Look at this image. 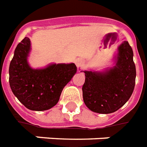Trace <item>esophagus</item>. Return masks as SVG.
Here are the masks:
<instances>
[{"mask_svg":"<svg viewBox=\"0 0 147 147\" xmlns=\"http://www.w3.org/2000/svg\"><path fill=\"white\" fill-rule=\"evenodd\" d=\"M76 64L77 68L79 69V68L81 67V65H82V61H81V60L79 59V58H77V59L76 60Z\"/></svg>","mask_w":147,"mask_h":147,"instance_id":"34e87169","label":"esophagus"}]
</instances>
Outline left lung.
<instances>
[{
	"label": "left lung",
	"instance_id": "1",
	"mask_svg": "<svg viewBox=\"0 0 147 147\" xmlns=\"http://www.w3.org/2000/svg\"><path fill=\"white\" fill-rule=\"evenodd\" d=\"M114 66L102 71H81L85 73L82 96L86 107L93 112L111 114L123 106L134 90L136 71L133 51L128 41L118 47Z\"/></svg>",
	"mask_w": 147,
	"mask_h": 147
}]
</instances>
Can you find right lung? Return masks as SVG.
<instances>
[{
    "label": "right lung",
    "instance_id": "add662e5",
    "mask_svg": "<svg viewBox=\"0 0 147 147\" xmlns=\"http://www.w3.org/2000/svg\"><path fill=\"white\" fill-rule=\"evenodd\" d=\"M30 51V40L25 37L16 47L10 63V87L26 108L46 111L57 104L63 89L76 73L77 68L74 63H54L45 68H32L28 62Z\"/></svg>",
    "mask_w": 147,
    "mask_h": 147
}]
</instances>
